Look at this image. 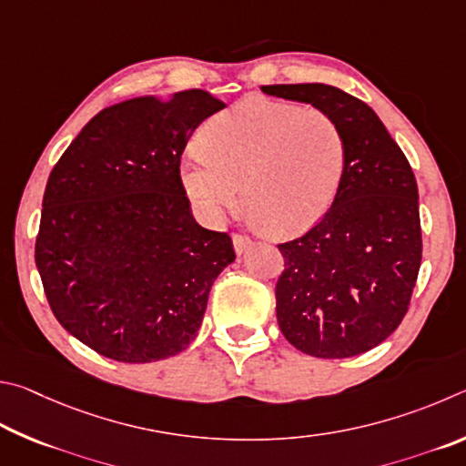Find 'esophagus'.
<instances>
[{
    "mask_svg": "<svg viewBox=\"0 0 466 466\" xmlns=\"http://www.w3.org/2000/svg\"><path fill=\"white\" fill-rule=\"evenodd\" d=\"M251 246H254V241L246 238V235H239V233L233 235V248L238 254H243V251H248Z\"/></svg>",
    "mask_w": 466,
    "mask_h": 466,
    "instance_id": "obj_1",
    "label": "esophagus"
}]
</instances>
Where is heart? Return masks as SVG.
Instances as JSON below:
<instances>
[{
	"label": "heart",
	"instance_id": "obj_1",
	"mask_svg": "<svg viewBox=\"0 0 466 466\" xmlns=\"http://www.w3.org/2000/svg\"><path fill=\"white\" fill-rule=\"evenodd\" d=\"M346 167V138L328 112L254 97L218 114L207 137L192 138L182 182L210 220L238 204L276 233L317 223L336 200Z\"/></svg>",
	"mask_w": 466,
	"mask_h": 466
}]
</instances>
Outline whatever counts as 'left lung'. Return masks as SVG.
Masks as SVG:
<instances>
[{
	"label": "left lung",
	"instance_id": "1",
	"mask_svg": "<svg viewBox=\"0 0 466 466\" xmlns=\"http://www.w3.org/2000/svg\"><path fill=\"white\" fill-rule=\"evenodd\" d=\"M268 96L315 106L346 138V167L331 208L280 243V331L300 352L350 358L403 321L421 264L418 184L410 161L369 104L325 84L262 86Z\"/></svg>",
	"mask_w": 466,
	"mask_h": 466
}]
</instances>
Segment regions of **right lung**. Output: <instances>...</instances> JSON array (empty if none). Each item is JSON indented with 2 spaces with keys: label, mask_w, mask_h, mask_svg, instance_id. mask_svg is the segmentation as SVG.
Here are the masks:
<instances>
[{
  "label": "right lung",
  "mask_w": 466,
  "mask_h": 466,
  "mask_svg": "<svg viewBox=\"0 0 466 466\" xmlns=\"http://www.w3.org/2000/svg\"><path fill=\"white\" fill-rule=\"evenodd\" d=\"M223 108L204 89L114 104L48 176L36 268L56 321L94 352L157 362L198 333L235 251L227 233L194 220L179 159L196 127Z\"/></svg>",
  "instance_id": "obj_1"
}]
</instances>
